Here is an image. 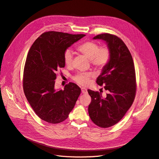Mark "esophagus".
Masks as SVG:
<instances>
[{"instance_id":"34e87169","label":"esophagus","mask_w":159,"mask_h":159,"mask_svg":"<svg viewBox=\"0 0 159 159\" xmlns=\"http://www.w3.org/2000/svg\"><path fill=\"white\" fill-rule=\"evenodd\" d=\"M81 92H82L83 93H88L87 89H85V88H81Z\"/></svg>"}]
</instances>
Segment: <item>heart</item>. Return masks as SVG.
<instances>
[{
    "mask_svg": "<svg viewBox=\"0 0 159 159\" xmlns=\"http://www.w3.org/2000/svg\"><path fill=\"white\" fill-rule=\"evenodd\" d=\"M76 50L89 59L90 64L95 68L103 69L107 65L111 57V51L109 47L103 46L99 47L94 41H85L76 47ZM64 64L66 66H71L73 60V53L70 50H65L63 56ZM93 74L91 72H79L73 77L74 80L81 85H88Z\"/></svg>",
    "mask_w": 159,
    "mask_h": 159,
    "instance_id": "b5f03b06",
    "label": "heart"
}]
</instances>
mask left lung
Segmentation results:
<instances>
[{
  "label": "left lung",
  "mask_w": 159,
  "mask_h": 159,
  "mask_svg": "<svg viewBox=\"0 0 159 159\" xmlns=\"http://www.w3.org/2000/svg\"><path fill=\"white\" fill-rule=\"evenodd\" d=\"M93 39L105 40L111 51L109 63L96 80L108 93L103 98L98 91L88 89L91 98L88 113L96 125L107 128L117 124L134 102L137 91L135 70L131 53L121 38L103 33Z\"/></svg>",
  "instance_id": "left-lung-1"
}]
</instances>
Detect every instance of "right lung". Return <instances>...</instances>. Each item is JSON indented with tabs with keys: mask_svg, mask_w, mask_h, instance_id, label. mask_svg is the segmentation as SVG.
Segmentation results:
<instances>
[{
	"mask_svg": "<svg viewBox=\"0 0 159 159\" xmlns=\"http://www.w3.org/2000/svg\"><path fill=\"white\" fill-rule=\"evenodd\" d=\"M85 36L46 32L34 41L28 53L22 80L24 92L33 110L43 121L60 123L68 117L75 106L80 88L70 82L64 89L57 91L54 89L55 80L57 72L65 66V50Z\"/></svg>",
	"mask_w": 159,
	"mask_h": 159,
	"instance_id": "right-lung-1",
	"label": "right lung"
}]
</instances>
